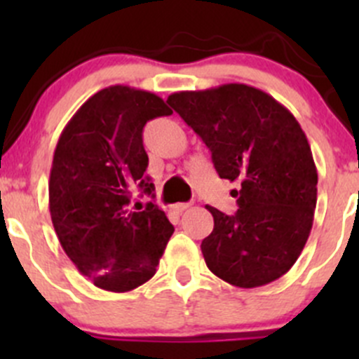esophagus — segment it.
<instances>
[{
    "mask_svg": "<svg viewBox=\"0 0 359 359\" xmlns=\"http://www.w3.org/2000/svg\"><path fill=\"white\" fill-rule=\"evenodd\" d=\"M189 206H191V203H175V205H173L172 208H173V212L182 213V212H186V210L189 208Z\"/></svg>",
    "mask_w": 359,
    "mask_h": 359,
    "instance_id": "esophagus-1",
    "label": "esophagus"
}]
</instances>
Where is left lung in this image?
<instances>
[{
	"mask_svg": "<svg viewBox=\"0 0 359 359\" xmlns=\"http://www.w3.org/2000/svg\"><path fill=\"white\" fill-rule=\"evenodd\" d=\"M166 102L201 137L220 179L240 184L234 215L206 206L213 215L201 241L208 269L240 288L281 278L309 238L318 198L316 165L299 121L243 83L177 92Z\"/></svg>",
	"mask_w": 359,
	"mask_h": 359,
	"instance_id": "8db88e82",
	"label": "left lung"
}]
</instances>
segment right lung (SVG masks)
<instances>
[{
    "label": "right lung",
    "instance_id": "add662e5",
    "mask_svg": "<svg viewBox=\"0 0 359 359\" xmlns=\"http://www.w3.org/2000/svg\"><path fill=\"white\" fill-rule=\"evenodd\" d=\"M172 111L151 92L114 85L90 97L60 133L50 172V215L60 245L95 287L130 292L156 273L173 234L151 194L142 130Z\"/></svg>",
    "mask_w": 359,
    "mask_h": 359
}]
</instances>
